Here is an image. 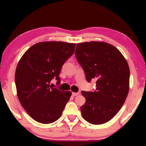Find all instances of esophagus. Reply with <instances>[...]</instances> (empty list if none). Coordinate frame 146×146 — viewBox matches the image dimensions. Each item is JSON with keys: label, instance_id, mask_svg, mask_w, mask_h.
I'll return each instance as SVG.
<instances>
[{"label": "esophagus", "instance_id": "esophagus-1", "mask_svg": "<svg viewBox=\"0 0 146 146\" xmlns=\"http://www.w3.org/2000/svg\"><path fill=\"white\" fill-rule=\"evenodd\" d=\"M80 94V93H75V92H72V95L73 96H74V97H75V96H77V95H78Z\"/></svg>", "mask_w": 146, "mask_h": 146}]
</instances>
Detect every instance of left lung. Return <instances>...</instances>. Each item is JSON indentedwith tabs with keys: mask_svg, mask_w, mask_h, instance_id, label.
<instances>
[{
	"mask_svg": "<svg viewBox=\"0 0 146 146\" xmlns=\"http://www.w3.org/2000/svg\"><path fill=\"white\" fill-rule=\"evenodd\" d=\"M75 56L87 82L97 80L94 92H82L86 99L81 107L82 116L92 124H103L118 113L127 97L130 78L127 62L115 47L104 42L78 43Z\"/></svg>",
	"mask_w": 146,
	"mask_h": 146,
	"instance_id": "8db88e82",
	"label": "left lung"
}]
</instances>
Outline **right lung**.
Returning <instances> with one entry per match:
<instances>
[{
  "mask_svg": "<svg viewBox=\"0 0 146 146\" xmlns=\"http://www.w3.org/2000/svg\"><path fill=\"white\" fill-rule=\"evenodd\" d=\"M75 43L46 41L27 49L19 61L15 73L17 97L22 106L34 120L51 123L61 115L71 95L50 85H57L62 66L75 52Z\"/></svg>",
  "mask_w": 146,
  "mask_h": 146,
  "instance_id": "1",
  "label": "right lung"
}]
</instances>
